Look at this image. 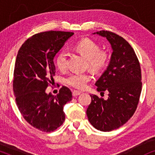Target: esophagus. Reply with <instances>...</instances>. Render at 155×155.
Instances as JSON below:
<instances>
[{"instance_id": "esophagus-1", "label": "esophagus", "mask_w": 155, "mask_h": 155, "mask_svg": "<svg viewBox=\"0 0 155 155\" xmlns=\"http://www.w3.org/2000/svg\"><path fill=\"white\" fill-rule=\"evenodd\" d=\"M81 94V92H79V91H76V90H74L73 92V97H77L78 95H80Z\"/></svg>"}]
</instances>
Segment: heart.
<instances>
[{
	"instance_id": "heart-1",
	"label": "heart",
	"mask_w": 155,
	"mask_h": 155,
	"mask_svg": "<svg viewBox=\"0 0 155 155\" xmlns=\"http://www.w3.org/2000/svg\"><path fill=\"white\" fill-rule=\"evenodd\" d=\"M74 48L84 56L87 60L88 66L94 71H99L107 66L109 61V56L105 51H100V47L96 42L90 39H83L78 41L74 46ZM68 53L66 51L61 50L56 57V65L61 71L66 68ZM91 80L88 73H74L66 78L65 82L68 85L75 89L82 90Z\"/></svg>"
}]
</instances>
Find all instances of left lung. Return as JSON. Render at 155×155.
Segmentation results:
<instances>
[{
	"label": "left lung",
	"mask_w": 155,
	"mask_h": 155,
	"mask_svg": "<svg viewBox=\"0 0 155 155\" xmlns=\"http://www.w3.org/2000/svg\"><path fill=\"white\" fill-rule=\"evenodd\" d=\"M93 35L107 38L113 52L107 69L95 83L97 91L108 92L109 97L104 100L90 95L87 116L95 128L107 132L122 126L135 113L142 90L141 70L134 50L124 38L104 30Z\"/></svg>",
	"instance_id": "obj_1"
}]
</instances>
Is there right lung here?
Segmentation results:
<instances>
[{
    "instance_id": "obj_1",
    "label": "right lung",
    "mask_w": 155,
    "mask_h": 155,
    "mask_svg": "<svg viewBox=\"0 0 155 155\" xmlns=\"http://www.w3.org/2000/svg\"><path fill=\"white\" fill-rule=\"evenodd\" d=\"M73 32L48 31L33 35L21 46L14 70L13 91L18 107L27 122L44 132H51L65 120L63 107L72 92L62 87L56 96L46 94L56 73L54 58Z\"/></svg>"
}]
</instances>
